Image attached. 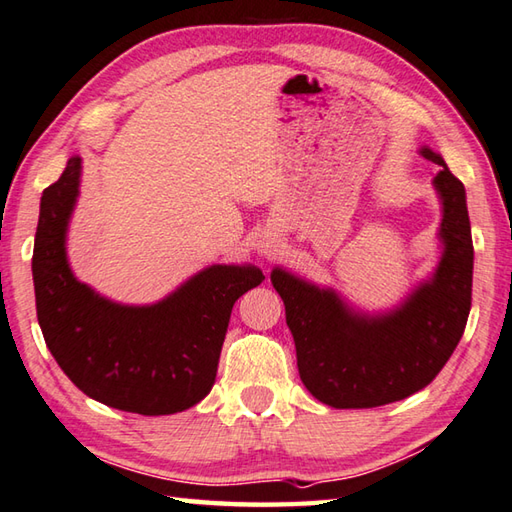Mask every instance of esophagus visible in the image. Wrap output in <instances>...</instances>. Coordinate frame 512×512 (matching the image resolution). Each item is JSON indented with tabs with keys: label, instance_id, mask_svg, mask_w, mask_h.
Segmentation results:
<instances>
[{
	"label": "esophagus",
	"instance_id": "34e87169",
	"mask_svg": "<svg viewBox=\"0 0 512 512\" xmlns=\"http://www.w3.org/2000/svg\"><path fill=\"white\" fill-rule=\"evenodd\" d=\"M273 248H275L273 242H270V244H262V253H264V255H273Z\"/></svg>",
	"mask_w": 512,
	"mask_h": 512
}]
</instances>
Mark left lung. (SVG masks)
<instances>
[{
	"label": "left lung",
	"instance_id": "8db88e82",
	"mask_svg": "<svg viewBox=\"0 0 512 512\" xmlns=\"http://www.w3.org/2000/svg\"><path fill=\"white\" fill-rule=\"evenodd\" d=\"M439 166L433 186L442 202L435 273L386 313H364L335 288H324L273 268V282L286 306L297 368L308 393L333 408H375L426 388L453 355L470 313L473 235L464 184L444 157L422 148Z\"/></svg>",
	"mask_w": 512,
	"mask_h": 512
}]
</instances>
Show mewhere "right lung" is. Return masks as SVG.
I'll return each mask as SVG.
<instances>
[{
	"mask_svg": "<svg viewBox=\"0 0 512 512\" xmlns=\"http://www.w3.org/2000/svg\"><path fill=\"white\" fill-rule=\"evenodd\" d=\"M79 177L75 155L39 204L33 282L46 346L95 402L137 415L182 413L213 388L230 310L264 273L253 264H213L157 304L102 297L79 282L66 257Z\"/></svg>",
	"mask_w": 512,
	"mask_h": 512,
	"instance_id": "1",
	"label": "right lung"
}]
</instances>
